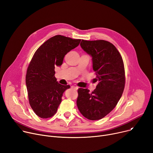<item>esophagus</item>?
I'll use <instances>...</instances> for the list:
<instances>
[{
	"label": "esophagus",
	"instance_id": "obj_1",
	"mask_svg": "<svg viewBox=\"0 0 153 153\" xmlns=\"http://www.w3.org/2000/svg\"><path fill=\"white\" fill-rule=\"evenodd\" d=\"M71 88H72V89H75V90H77L78 88L77 86H71Z\"/></svg>",
	"mask_w": 153,
	"mask_h": 153
}]
</instances>
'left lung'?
<instances>
[{
	"label": "left lung",
	"mask_w": 153,
	"mask_h": 153,
	"mask_svg": "<svg viewBox=\"0 0 153 153\" xmlns=\"http://www.w3.org/2000/svg\"><path fill=\"white\" fill-rule=\"evenodd\" d=\"M82 48L92 57L96 72V88L92 93L79 88L76 105L85 117L91 120L102 119L117 104L125 83L122 57L114 45L104 40H82Z\"/></svg>",
	"instance_id": "left-lung-1"
}]
</instances>
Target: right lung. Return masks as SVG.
I'll return each mask as SVG.
<instances>
[{
  "mask_svg": "<svg viewBox=\"0 0 153 153\" xmlns=\"http://www.w3.org/2000/svg\"><path fill=\"white\" fill-rule=\"evenodd\" d=\"M80 41L56 35L44 42L33 55L27 68L26 85L30 104L39 117L48 119L54 115L63 93L70 88L57 82L54 69L62 64L65 56Z\"/></svg>",
  "mask_w": 153,
  "mask_h": 153,
  "instance_id": "right-lung-1",
  "label": "right lung"
}]
</instances>
